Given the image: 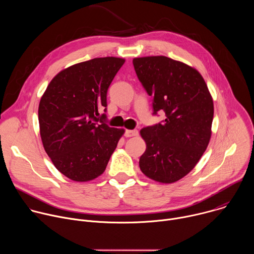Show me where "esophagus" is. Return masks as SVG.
Here are the masks:
<instances>
[{"label": "esophagus", "mask_w": 254, "mask_h": 254, "mask_svg": "<svg viewBox=\"0 0 254 254\" xmlns=\"http://www.w3.org/2000/svg\"><path fill=\"white\" fill-rule=\"evenodd\" d=\"M137 134H138V131H137L136 129H127V130H126V133H125V135H126L127 137L135 136V135H137Z\"/></svg>", "instance_id": "obj_1"}]
</instances>
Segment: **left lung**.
I'll return each mask as SVG.
<instances>
[{
	"mask_svg": "<svg viewBox=\"0 0 254 254\" xmlns=\"http://www.w3.org/2000/svg\"><path fill=\"white\" fill-rule=\"evenodd\" d=\"M132 63L154 98V115L166 114L162 124L139 131L147 144L139 169L156 182L175 183L194 169L208 147L213 98L200 72L186 63L162 55L133 58Z\"/></svg>",
	"mask_w": 254,
	"mask_h": 254,
	"instance_id": "left-lung-1",
	"label": "left lung"
}]
</instances>
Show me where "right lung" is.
<instances>
[{
  "mask_svg": "<svg viewBox=\"0 0 254 254\" xmlns=\"http://www.w3.org/2000/svg\"><path fill=\"white\" fill-rule=\"evenodd\" d=\"M124 58L100 57L71 65L48 84L38 119L45 152L55 168L75 182L99 177L115 152L124 128L108 127L98 110ZM106 111V108L104 112Z\"/></svg>",
  "mask_w": 254,
  "mask_h": 254,
  "instance_id": "right-lung-1",
  "label": "right lung"
}]
</instances>
